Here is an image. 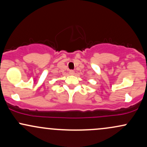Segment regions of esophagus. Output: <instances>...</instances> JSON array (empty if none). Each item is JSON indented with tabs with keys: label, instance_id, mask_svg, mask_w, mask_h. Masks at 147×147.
Wrapping results in <instances>:
<instances>
[{
	"label": "esophagus",
	"instance_id": "1",
	"mask_svg": "<svg viewBox=\"0 0 147 147\" xmlns=\"http://www.w3.org/2000/svg\"><path fill=\"white\" fill-rule=\"evenodd\" d=\"M69 74H70V75H75V72H74L73 70H70V71H69Z\"/></svg>",
	"mask_w": 147,
	"mask_h": 147
}]
</instances>
